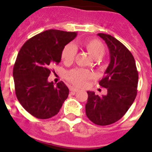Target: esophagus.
Returning a JSON list of instances; mask_svg holds the SVG:
<instances>
[{"instance_id": "1", "label": "esophagus", "mask_w": 152, "mask_h": 152, "mask_svg": "<svg viewBox=\"0 0 152 152\" xmlns=\"http://www.w3.org/2000/svg\"><path fill=\"white\" fill-rule=\"evenodd\" d=\"M70 91H72V93H77V92H78L79 91V90L78 89H77V88H71V89H70Z\"/></svg>"}]
</instances>
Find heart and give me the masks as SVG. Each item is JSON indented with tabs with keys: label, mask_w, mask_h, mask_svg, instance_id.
I'll return each mask as SVG.
<instances>
[{
	"label": "heart",
	"mask_w": 152,
	"mask_h": 152,
	"mask_svg": "<svg viewBox=\"0 0 152 152\" xmlns=\"http://www.w3.org/2000/svg\"><path fill=\"white\" fill-rule=\"evenodd\" d=\"M80 45L84 48L90 56L94 59H100L105 54V47L101 42L95 39H88L80 42ZM76 55V49L72 44H68L61 51V60L64 64H70L74 61ZM91 72L81 68H75L70 71L67 75L68 80L74 85L82 87L85 85L88 80L91 78Z\"/></svg>",
	"instance_id": "obj_1"
}]
</instances>
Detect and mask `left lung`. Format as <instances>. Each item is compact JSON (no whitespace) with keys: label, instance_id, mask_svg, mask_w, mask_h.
Masks as SVG:
<instances>
[{"label":"left lung","instance_id":"8db88e82","mask_svg":"<svg viewBox=\"0 0 152 152\" xmlns=\"http://www.w3.org/2000/svg\"><path fill=\"white\" fill-rule=\"evenodd\" d=\"M108 46L110 62L99 84L107 89L102 96L88 91L85 105L88 119L99 126L116 123L124 116L137 95L139 75L133 56L113 36L98 33Z\"/></svg>","mask_w":152,"mask_h":152}]
</instances>
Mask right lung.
I'll return each mask as SVG.
<instances>
[{"label": "right lung", "instance_id": "add662e5", "mask_svg": "<svg viewBox=\"0 0 152 152\" xmlns=\"http://www.w3.org/2000/svg\"><path fill=\"white\" fill-rule=\"evenodd\" d=\"M75 32L49 29L29 39L21 47L13 66L17 100L32 116L49 119L59 112L69 90L64 82L55 85L48 77L61 61L63 48L77 36Z\"/></svg>", "mask_w": 152, "mask_h": 152}]
</instances>
